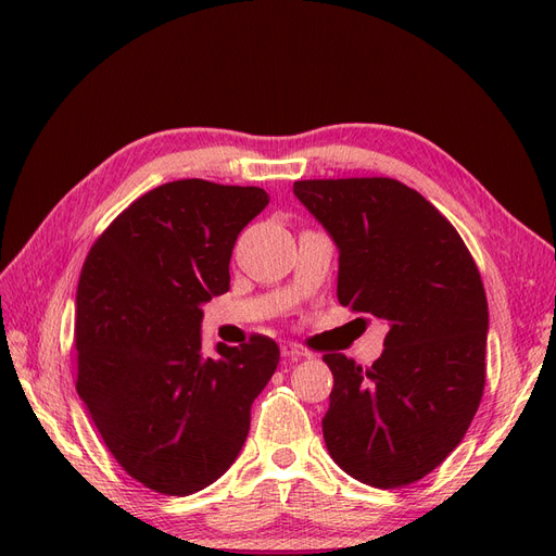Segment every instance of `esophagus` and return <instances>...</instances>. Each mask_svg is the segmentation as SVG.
Segmentation results:
<instances>
[{"label": "esophagus", "mask_w": 556, "mask_h": 556, "mask_svg": "<svg viewBox=\"0 0 556 556\" xmlns=\"http://www.w3.org/2000/svg\"><path fill=\"white\" fill-rule=\"evenodd\" d=\"M280 352H282V357H292V359H296V357H308L311 352L306 350V348H301L299 343H292V341H285L282 345H280Z\"/></svg>", "instance_id": "obj_1"}]
</instances>
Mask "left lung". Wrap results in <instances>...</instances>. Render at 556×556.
<instances>
[{"label": "left lung", "instance_id": "left-lung-1", "mask_svg": "<svg viewBox=\"0 0 556 556\" xmlns=\"http://www.w3.org/2000/svg\"><path fill=\"white\" fill-rule=\"evenodd\" d=\"M294 197L339 248L341 304L387 325L368 368L323 357L327 450L366 484H410L462 443L480 406L490 313L478 266L457 229L394 178L296 180Z\"/></svg>", "mask_w": 556, "mask_h": 556}]
</instances>
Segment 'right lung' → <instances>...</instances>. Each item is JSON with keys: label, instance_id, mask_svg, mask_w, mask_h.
Listing matches in <instances>:
<instances>
[{"label": "right lung", "instance_id": "add662e5", "mask_svg": "<svg viewBox=\"0 0 556 556\" xmlns=\"http://www.w3.org/2000/svg\"><path fill=\"white\" fill-rule=\"evenodd\" d=\"M266 204L262 188L164 182L117 215L83 264L76 390L148 490L188 496L220 478L276 374L280 350L266 336L201 352V306L229 290L233 243Z\"/></svg>", "mask_w": 556, "mask_h": 556}]
</instances>
